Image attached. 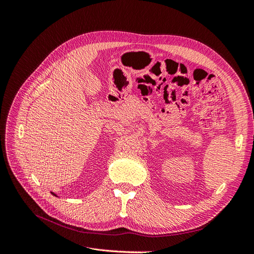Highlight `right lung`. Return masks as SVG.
Returning a JSON list of instances; mask_svg holds the SVG:
<instances>
[{"label":"right lung","instance_id":"1","mask_svg":"<svg viewBox=\"0 0 254 254\" xmlns=\"http://www.w3.org/2000/svg\"><path fill=\"white\" fill-rule=\"evenodd\" d=\"M51 193H52V191H51ZM52 194H53V195H54V196H56V194H54V193H52Z\"/></svg>","mask_w":254,"mask_h":254}]
</instances>
